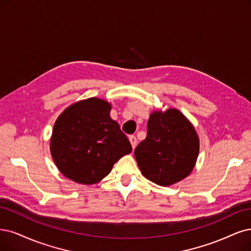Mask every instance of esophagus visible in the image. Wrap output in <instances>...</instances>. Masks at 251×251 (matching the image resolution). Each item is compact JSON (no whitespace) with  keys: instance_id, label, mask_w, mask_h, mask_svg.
<instances>
[{"instance_id":"34e87169","label":"esophagus","mask_w":251,"mask_h":251,"mask_svg":"<svg viewBox=\"0 0 251 251\" xmlns=\"http://www.w3.org/2000/svg\"><path fill=\"white\" fill-rule=\"evenodd\" d=\"M128 140H129V142H131L132 148L135 149L137 145V138L134 135H131V136H128Z\"/></svg>"}]
</instances>
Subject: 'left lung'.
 <instances>
[{
  "label": "left lung",
  "instance_id": "left-lung-1",
  "mask_svg": "<svg viewBox=\"0 0 251 251\" xmlns=\"http://www.w3.org/2000/svg\"><path fill=\"white\" fill-rule=\"evenodd\" d=\"M200 153V138L190 120L175 108L152 111L148 135L134 154L141 174L167 187L187 177Z\"/></svg>",
  "mask_w": 251,
  "mask_h": 251
}]
</instances>
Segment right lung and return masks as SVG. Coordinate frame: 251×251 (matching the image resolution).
<instances>
[{
  "mask_svg": "<svg viewBox=\"0 0 251 251\" xmlns=\"http://www.w3.org/2000/svg\"><path fill=\"white\" fill-rule=\"evenodd\" d=\"M111 103L90 98L67 107L53 127L50 150L61 174L77 184L93 185L132 151L119 125L111 118Z\"/></svg>",
  "mask_w": 251,
  "mask_h": 251,
  "instance_id": "1",
  "label": "right lung"
}]
</instances>
